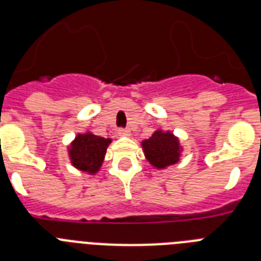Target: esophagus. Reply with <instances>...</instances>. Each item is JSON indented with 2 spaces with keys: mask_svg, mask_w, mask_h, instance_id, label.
<instances>
[{
  "mask_svg": "<svg viewBox=\"0 0 261 261\" xmlns=\"http://www.w3.org/2000/svg\"><path fill=\"white\" fill-rule=\"evenodd\" d=\"M117 133H119V136H130V130L126 128H120Z\"/></svg>",
  "mask_w": 261,
  "mask_h": 261,
  "instance_id": "34e87169",
  "label": "esophagus"
}]
</instances>
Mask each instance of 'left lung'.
<instances>
[{"label": "left lung", "instance_id": "1", "mask_svg": "<svg viewBox=\"0 0 261 261\" xmlns=\"http://www.w3.org/2000/svg\"><path fill=\"white\" fill-rule=\"evenodd\" d=\"M147 161L156 168H165L179 161L180 146L177 138L170 132L156 130L142 142Z\"/></svg>", "mask_w": 261, "mask_h": 261}]
</instances>
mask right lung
Masks as SVG:
<instances>
[{
  "instance_id": "add662e5",
  "label": "right lung",
  "mask_w": 261,
  "mask_h": 261,
  "mask_svg": "<svg viewBox=\"0 0 261 261\" xmlns=\"http://www.w3.org/2000/svg\"><path fill=\"white\" fill-rule=\"evenodd\" d=\"M110 142V138L99 137L91 133L78 135L69 149L71 163L82 171L95 174L102 166Z\"/></svg>"
}]
</instances>
